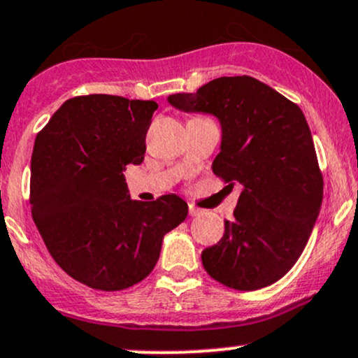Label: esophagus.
I'll use <instances>...</instances> for the list:
<instances>
[{"label":"esophagus","mask_w":358,"mask_h":358,"mask_svg":"<svg viewBox=\"0 0 358 358\" xmlns=\"http://www.w3.org/2000/svg\"><path fill=\"white\" fill-rule=\"evenodd\" d=\"M201 213H203V211H201L199 208H196L194 204H189V215H191V216H199Z\"/></svg>","instance_id":"1"}]
</instances>
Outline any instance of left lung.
<instances>
[{"label": "left lung", "instance_id": "left-lung-1", "mask_svg": "<svg viewBox=\"0 0 358 358\" xmlns=\"http://www.w3.org/2000/svg\"><path fill=\"white\" fill-rule=\"evenodd\" d=\"M169 103L220 120L222 152L213 172L228 187L243 186L222 240L201 254L204 268L236 291L271 286L303 254L323 201L303 111L250 76L213 79L196 92L171 94Z\"/></svg>", "mask_w": 358, "mask_h": 358}]
</instances>
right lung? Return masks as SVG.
Listing matches in <instances>:
<instances>
[{
	"label": "right lung",
	"instance_id": "1",
	"mask_svg": "<svg viewBox=\"0 0 358 358\" xmlns=\"http://www.w3.org/2000/svg\"><path fill=\"white\" fill-rule=\"evenodd\" d=\"M155 101L113 94L67 99L35 138L30 206L55 262L98 291H122L154 271L162 238L187 216L176 194L131 201L127 166L142 164Z\"/></svg>",
	"mask_w": 358,
	"mask_h": 358
}]
</instances>
